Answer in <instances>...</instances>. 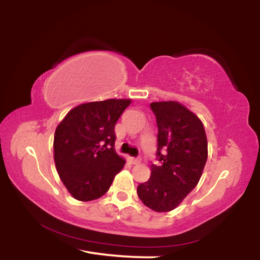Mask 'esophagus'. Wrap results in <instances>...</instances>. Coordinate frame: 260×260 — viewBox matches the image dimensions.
Wrapping results in <instances>:
<instances>
[{"instance_id": "esophagus-1", "label": "esophagus", "mask_w": 260, "mask_h": 260, "mask_svg": "<svg viewBox=\"0 0 260 260\" xmlns=\"http://www.w3.org/2000/svg\"><path fill=\"white\" fill-rule=\"evenodd\" d=\"M128 160H129L131 164H133V165L139 164V162H140V159H138V158H133V157H129Z\"/></svg>"}]
</instances>
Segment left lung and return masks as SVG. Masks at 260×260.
I'll return each mask as SVG.
<instances>
[{
	"label": "left lung",
	"mask_w": 260,
	"mask_h": 260,
	"mask_svg": "<svg viewBox=\"0 0 260 260\" xmlns=\"http://www.w3.org/2000/svg\"><path fill=\"white\" fill-rule=\"evenodd\" d=\"M157 135V159L148 181L139 184L142 203L156 212L177 208L197 186L208 159L203 122L177 101L152 102Z\"/></svg>",
	"instance_id": "obj_1"
}]
</instances>
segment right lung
<instances>
[{
	"mask_svg": "<svg viewBox=\"0 0 260 260\" xmlns=\"http://www.w3.org/2000/svg\"><path fill=\"white\" fill-rule=\"evenodd\" d=\"M132 101L110 99L78 105L57 126V172L78 201L98 200L109 190L126 160L114 150V126Z\"/></svg>",
	"mask_w": 260,
	"mask_h": 260,
	"instance_id": "right-lung-1",
	"label": "right lung"
}]
</instances>
